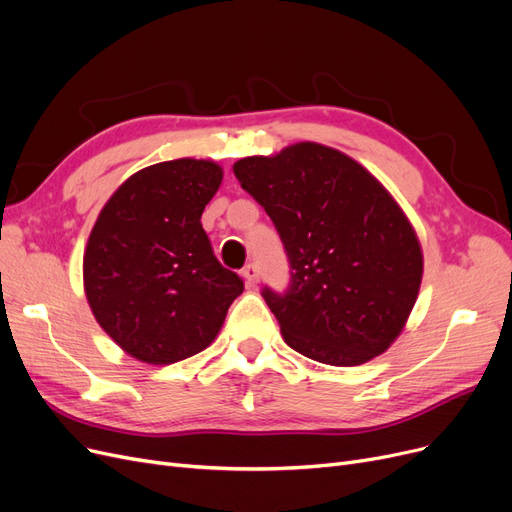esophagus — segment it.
<instances>
[{
    "label": "esophagus",
    "mask_w": 512,
    "mask_h": 512,
    "mask_svg": "<svg viewBox=\"0 0 512 512\" xmlns=\"http://www.w3.org/2000/svg\"><path fill=\"white\" fill-rule=\"evenodd\" d=\"M240 276L244 278V284H247V286H255V284H257V278H259V272H257V265H255V263H249V265H244V268H242V272H240Z\"/></svg>",
    "instance_id": "1"
}]
</instances>
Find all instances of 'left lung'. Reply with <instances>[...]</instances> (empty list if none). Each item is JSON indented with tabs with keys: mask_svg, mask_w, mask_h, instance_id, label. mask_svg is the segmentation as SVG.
I'll use <instances>...</instances> for the list:
<instances>
[{
	"mask_svg": "<svg viewBox=\"0 0 512 512\" xmlns=\"http://www.w3.org/2000/svg\"><path fill=\"white\" fill-rule=\"evenodd\" d=\"M234 175L274 221L291 263L286 293H261L286 345L330 366L387 351L422 280L418 236L387 188L316 142L240 159Z\"/></svg>",
	"mask_w": 512,
	"mask_h": 512,
	"instance_id": "8db88e82",
	"label": "left lung"
}]
</instances>
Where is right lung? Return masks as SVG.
<instances>
[{"label":"right lung","mask_w":512,"mask_h":512,"mask_svg":"<svg viewBox=\"0 0 512 512\" xmlns=\"http://www.w3.org/2000/svg\"><path fill=\"white\" fill-rule=\"evenodd\" d=\"M221 180L213 161H165L127 177L102 207L83 288L96 322L131 358L167 366L207 349L242 293L201 224Z\"/></svg>","instance_id":"obj_1"}]
</instances>
